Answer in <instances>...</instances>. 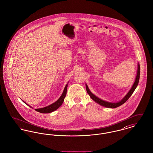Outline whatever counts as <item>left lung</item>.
I'll use <instances>...</instances> for the list:
<instances>
[{
    "label": "left lung",
    "instance_id": "1",
    "mask_svg": "<svg viewBox=\"0 0 153 153\" xmlns=\"http://www.w3.org/2000/svg\"><path fill=\"white\" fill-rule=\"evenodd\" d=\"M140 65L139 63L137 64V74L136 76V78H135V81L134 82L131 88V89L129 90V91L128 92V93L125 96V97L122 99L121 100L119 101L118 102H106L105 100H103L102 99H100V98L97 97L96 96H95L94 94H93L92 92H91L90 89H89L87 84L86 83V91L88 92V93L89 94V95L90 96L92 100H93L95 102H96L97 103H98L99 104L101 105L103 107H107V108H114L116 107H118L120 105H121L123 103H125L126 102L129 98L131 96V95L133 93L134 91V90L136 89V87L138 85L139 81V78H140Z\"/></svg>",
    "mask_w": 153,
    "mask_h": 153
}]
</instances>
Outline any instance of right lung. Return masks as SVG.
<instances>
[{
  "mask_svg": "<svg viewBox=\"0 0 153 153\" xmlns=\"http://www.w3.org/2000/svg\"><path fill=\"white\" fill-rule=\"evenodd\" d=\"M68 83L65 85V88H64V91H63V92H62L61 96L60 97V98H59L56 102L52 103L51 104L48 105V106L45 107H43V108L35 109V110L36 111H38V112L46 114V113H50V112L54 111H56L57 109H58V108L61 106V105H62V102H64V98H65V96H66L67 87H68ZM22 102H24V103H25L27 105L30 106V107L32 108V107H31V105H28L27 102H24L23 100H22Z\"/></svg>",
  "mask_w": 153,
  "mask_h": 153,
  "instance_id": "add662e5",
  "label": "right lung"
}]
</instances>
